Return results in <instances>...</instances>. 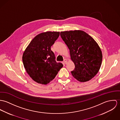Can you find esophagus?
Wrapping results in <instances>:
<instances>
[{
    "label": "esophagus",
    "instance_id": "obj_1",
    "mask_svg": "<svg viewBox=\"0 0 120 120\" xmlns=\"http://www.w3.org/2000/svg\"><path fill=\"white\" fill-rule=\"evenodd\" d=\"M67 60L66 59H64V64H66L67 63Z\"/></svg>",
    "mask_w": 120,
    "mask_h": 120
}]
</instances>
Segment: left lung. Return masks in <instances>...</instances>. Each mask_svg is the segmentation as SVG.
<instances>
[{"label":"left lung","instance_id":"obj_1","mask_svg":"<svg viewBox=\"0 0 120 120\" xmlns=\"http://www.w3.org/2000/svg\"><path fill=\"white\" fill-rule=\"evenodd\" d=\"M75 68L73 76L80 82L91 80L98 73L102 61L101 49L93 38L81 30L61 32Z\"/></svg>","mask_w":120,"mask_h":120}]
</instances>
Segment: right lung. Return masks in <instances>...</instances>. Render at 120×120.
I'll return each instance as SVG.
<instances>
[{"label": "right lung", "mask_w": 120, "mask_h": 120, "mask_svg": "<svg viewBox=\"0 0 120 120\" xmlns=\"http://www.w3.org/2000/svg\"><path fill=\"white\" fill-rule=\"evenodd\" d=\"M59 35V32H46L37 35L23 53L24 67L30 77L38 83H49L63 67L62 63L56 62L51 49Z\"/></svg>", "instance_id": "1"}]
</instances>
